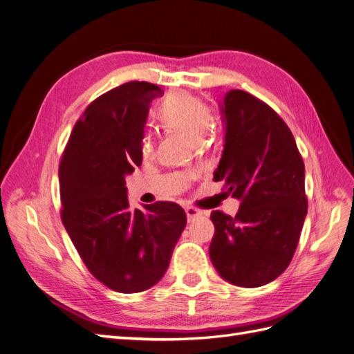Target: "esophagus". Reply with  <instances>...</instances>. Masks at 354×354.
I'll use <instances>...</instances> for the list:
<instances>
[{"mask_svg": "<svg viewBox=\"0 0 354 354\" xmlns=\"http://www.w3.org/2000/svg\"><path fill=\"white\" fill-rule=\"evenodd\" d=\"M186 216H187V220L192 221V220H195L196 217H201L202 212L199 209H196L195 207H187L186 208Z\"/></svg>", "mask_w": 354, "mask_h": 354, "instance_id": "esophagus-1", "label": "esophagus"}]
</instances>
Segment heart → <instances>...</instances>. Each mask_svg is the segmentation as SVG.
<instances>
[{"mask_svg": "<svg viewBox=\"0 0 354 354\" xmlns=\"http://www.w3.org/2000/svg\"><path fill=\"white\" fill-rule=\"evenodd\" d=\"M159 122L189 136L192 140L198 142L208 131L212 122V113L208 106L196 95L185 91H178L168 95L158 108ZM140 151L145 156L152 155L153 143L151 138H143Z\"/></svg>", "mask_w": 354, "mask_h": 354, "instance_id": "b5f03b06", "label": "heart"}]
</instances>
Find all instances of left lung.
<instances>
[{
	"instance_id": "1",
	"label": "left lung",
	"mask_w": 354,
	"mask_h": 354,
	"mask_svg": "<svg viewBox=\"0 0 354 354\" xmlns=\"http://www.w3.org/2000/svg\"><path fill=\"white\" fill-rule=\"evenodd\" d=\"M224 151L214 181L241 199L234 217L212 211L209 259L243 288L274 281L291 263L307 216L304 162L295 138L269 104L230 90L221 104Z\"/></svg>"
}]
</instances>
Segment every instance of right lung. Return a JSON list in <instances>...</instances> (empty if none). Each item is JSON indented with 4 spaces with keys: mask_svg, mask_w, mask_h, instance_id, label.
Here are the masks:
<instances>
[{
    "mask_svg": "<svg viewBox=\"0 0 354 354\" xmlns=\"http://www.w3.org/2000/svg\"><path fill=\"white\" fill-rule=\"evenodd\" d=\"M160 94L146 81L102 94L75 124L60 159L63 226L90 273L116 292L158 283L186 226L176 202L131 209L127 198L125 177L142 165L149 103Z\"/></svg>",
    "mask_w": 354,
    "mask_h": 354,
    "instance_id": "right-lung-1",
    "label": "right lung"
}]
</instances>
